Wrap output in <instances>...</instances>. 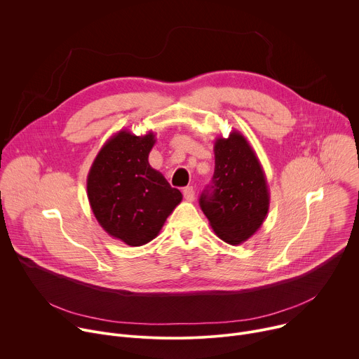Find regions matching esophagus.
<instances>
[{"label":"esophagus","mask_w":359,"mask_h":359,"mask_svg":"<svg viewBox=\"0 0 359 359\" xmlns=\"http://www.w3.org/2000/svg\"><path fill=\"white\" fill-rule=\"evenodd\" d=\"M183 196H184V198H186L187 201H193V200H194V189H193L191 186L184 187V189H183Z\"/></svg>","instance_id":"obj_1"}]
</instances>
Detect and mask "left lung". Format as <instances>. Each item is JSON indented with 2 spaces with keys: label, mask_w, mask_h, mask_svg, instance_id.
<instances>
[{
  "label": "left lung",
  "mask_w": 359,
  "mask_h": 359,
  "mask_svg": "<svg viewBox=\"0 0 359 359\" xmlns=\"http://www.w3.org/2000/svg\"><path fill=\"white\" fill-rule=\"evenodd\" d=\"M200 208L215 233L231 245L248 240L264 223L270 209L267 179L257 155L238 130L216 139L215 175L200 196Z\"/></svg>",
  "instance_id": "left-lung-1"
}]
</instances>
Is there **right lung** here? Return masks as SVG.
<instances>
[{"mask_svg": "<svg viewBox=\"0 0 359 359\" xmlns=\"http://www.w3.org/2000/svg\"><path fill=\"white\" fill-rule=\"evenodd\" d=\"M155 133L136 136L128 129L100 147L86 179L93 216L109 236L128 245L155 238L183 196L149 165Z\"/></svg>", "mask_w": 359, "mask_h": 359, "instance_id": "add662e5", "label": "right lung"}]
</instances>
